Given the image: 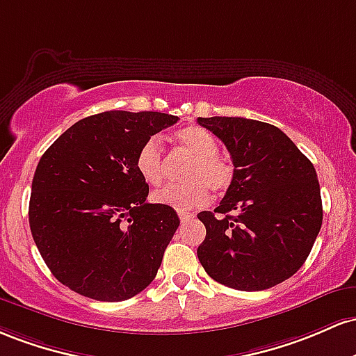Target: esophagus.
<instances>
[{
    "label": "esophagus",
    "mask_w": 356,
    "mask_h": 356,
    "mask_svg": "<svg viewBox=\"0 0 356 356\" xmlns=\"http://www.w3.org/2000/svg\"><path fill=\"white\" fill-rule=\"evenodd\" d=\"M178 217H179V220H181V223H185V222L193 220L195 215H193V213H186V211H179Z\"/></svg>",
    "instance_id": "esophagus-1"
}]
</instances>
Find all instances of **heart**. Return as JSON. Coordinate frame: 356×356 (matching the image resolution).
I'll use <instances>...</instances> for the list:
<instances>
[{
    "mask_svg": "<svg viewBox=\"0 0 356 356\" xmlns=\"http://www.w3.org/2000/svg\"><path fill=\"white\" fill-rule=\"evenodd\" d=\"M175 141L183 153L193 156L185 171V185H173L156 191L153 200L178 211H188L205 205L210 200V188L223 193L234 181V166L218 156V143L203 127H183L175 133ZM136 170L147 185L159 186L166 178V163L161 141L151 136L136 154Z\"/></svg>",
    "mask_w": 356,
    "mask_h": 356,
    "instance_id": "b5f03b06",
    "label": "heart"
}]
</instances>
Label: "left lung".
<instances>
[{
	"instance_id": "8db88e82",
	"label": "left lung",
	"mask_w": 356,
	"mask_h": 356,
	"mask_svg": "<svg viewBox=\"0 0 356 356\" xmlns=\"http://www.w3.org/2000/svg\"><path fill=\"white\" fill-rule=\"evenodd\" d=\"M229 149L234 181L198 218L207 237L197 254L211 279L264 291L305 264L323 222L313 163L279 127L245 118H198Z\"/></svg>"
}]
</instances>
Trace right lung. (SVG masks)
Masks as SVG:
<instances>
[{"label": "right lung", "instance_id": "1", "mask_svg": "<svg viewBox=\"0 0 356 356\" xmlns=\"http://www.w3.org/2000/svg\"><path fill=\"white\" fill-rule=\"evenodd\" d=\"M177 115L107 111L70 126L40 158L30 229L51 274L97 301H126L151 284L179 225L177 211L147 203L136 170L143 143Z\"/></svg>", "mask_w": 356, "mask_h": 356}]
</instances>
